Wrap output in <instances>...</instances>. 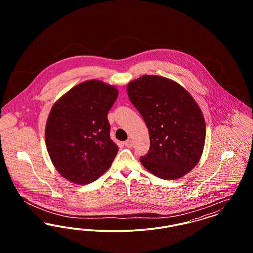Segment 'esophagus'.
Here are the masks:
<instances>
[{"label":"esophagus","instance_id":"obj_1","mask_svg":"<svg viewBox=\"0 0 253 253\" xmlns=\"http://www.w3.org/2000/svg\"><path fill=\"white\" fill-rule=\"evenodd\" d=\"M124 144L126 145L127 147H129V148H131L132 146V139H128V140H126L125 142H124Z\"/></svg>","mask_w":253,"mask_h":253}]
</instances>
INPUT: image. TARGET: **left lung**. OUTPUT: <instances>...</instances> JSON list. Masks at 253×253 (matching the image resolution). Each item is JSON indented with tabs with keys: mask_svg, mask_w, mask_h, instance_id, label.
<instances>
[{
	"mask_svg": "<svg viewBox=\"0 0 253 253\" xmlns=\"http://www.w3.org/2000/svg\"><path fill=\"white\" fill-rule=\"evenodd\" d=\"M132 105L143 118L150 149L141 164L162 179H177L198 163L204 148V117L181 85L145 75L127 85Z\"/></svg>",
	"mask_w": 253,
	"mask_h": 253,
	"instance_id": "8db88e82",
	"label": "left lung"
}]
</instances>
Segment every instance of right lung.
<instances>
[{
  "label": "right lung",
  "mask_w": 253,
  "mask_h": 253,
  "mask_svg": "<svg viewBox=\"0 0 253 253\" xmlns=\"http://www.w3.org/2000/svg\"><path fill=\"white\" fill-rule=\"evenodd\" d=\"M118 94L114 86L87 81L51 109L45 144L55 168L66 179L88 184L110 168L119 147L110 137L107 115Z\"/></svg>",
  "instance_id": "right-lung-1"
}]
</instances>
